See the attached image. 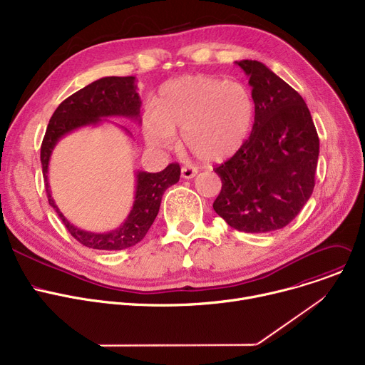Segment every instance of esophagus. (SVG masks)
<instances>
[{
    "instance_id": "obj_1",
    "label": "esophagus",
    "mask_w": 365,
    "mask_h": 365,
    "mask_svg": "<svg viewBox=\"0 0 365 365\" xmlns=\"http://www.w3.org/2000/svg\"><path fill=\"white\" fill-rule=\"evenodd\" d=\"M198 170L195 167H190V165H183L182 167V178L183 179H193L197 176Z\"/></svg>"
}]
</instances>
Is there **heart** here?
<instances>
[{"label":"heart","mask_w":365,"mask_h":365,"mask_svg":"<svg viewBox=\"0 0 365 365\" xmlns=\"http://www.w3.org/2000/svg\"><path fill=\"white\" fill-rule=\"evenodd\" d=\"M255 118L251 91L240 82L187 75L165 82L142 115L145 140L170 150L182 132L185 148L205 163H223L248 140Z\"/></svg>","instance_id":"heart-1"}]
</instances>
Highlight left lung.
<instances>
[{
  "mask_svg": "<svg viewBox=\"0 0 365 365\" xmlns=\"http://www.w3.org/2000/svg\"><path fill=\"white\" fill-rule=\"evenodd\" d=\"M255 101L252 132L214 168L222 190L212 208L233 229L267 233L287 226L309 200L320 140L302 96L265 64L240 60Z\"/></svg>",
  "mask_w": 365,
  "mask_h": 365,
  "instance_id": "left-lung-1",
  "label": "left lung"
}]
</instances>
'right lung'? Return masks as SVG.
Wrapping results in <instances>:
<instances>
[{
  "label": "right lung",
  "mask_w": 365,
  "mask_h": 365,
  "mask_svg": "<svg viewBox=\"0 0 365 365\" xmlns=\"http://www.w3.org/2000/svg\"><path fill=\"white\" fill-rule=\"evenodd\" d=\"M140 106L142 101L136 92L135 76H110L95 81L70 95L57 107L48 123L41 145V163L48 202L60 215L70 235L88 248L120 251L140 242L155 220L163 193L168 186L179 182L180 167L178 163H172L158 173L136 172L135 201L125 223L107 233H92L73 226L51 197L50 183H48V165H50L53 150L64 135L79 128L100 125L107 117H129L140 123Z\"/></svg>",
  "instance_id": "right-lung-1"
}]
</instances>
